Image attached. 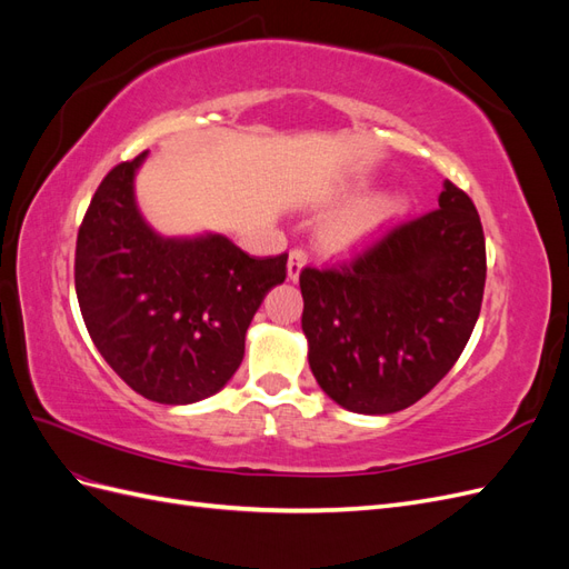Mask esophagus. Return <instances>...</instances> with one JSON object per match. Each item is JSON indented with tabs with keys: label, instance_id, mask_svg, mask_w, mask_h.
<instances>
[{
	"label": "esophagus",
	"instance_id": "obj_1",
	"mask_svg": "<svg viewBox=\"0 0 569 569\" xmlns=\"http://www.w3.org/2000/svg\"><path fill=\"white\" fill-rule=\"evenodd\" d=\"M308 263V253H306V249H301V247H297V249H291L289 251V261H287V272H289V280H299V272H301V268Z\"/></svg>",
	"mask_w": 569,
	"mask_h": 569
}]
</instances>
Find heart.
<instances>
[{
  "instance_id": "1",
  "label": "heart",
  "mask_w": 569,
  "mask_h": 569,
  "mask_svg": "<svg viewBox=\"0 0 569 569\" xmlns=\"http://www.w3.org/2000/svg\"><path fill=\"white\" fill-rule=\"evenodd\" d=\"M403 209L406 201L401 197H377L358 201L351 209L327 220L320 239L327 249L337 253L358 251L370 244L391 220L399 218Z\"/></svg>"
}]
</instances>
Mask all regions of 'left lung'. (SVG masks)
I'll return each mask as SVG.
<instances>
[{
  "label": "left lung",
  "mask_w": 569,
  "mask_h": 569,
  "mask_svg": "<svg viewBox=\"0 0 569 569\" xmlns=\"http://www.w3.org/2000/svg\"><path fill=\"white\" fill-rule=\"evenodd\" d=\"M485 282L479 213L446 180L439 209L399 222L351 261L301 270V327L318 385L366 416L420 401L460 358Z\"/></svg>",
  "instance_id": "left-lung-1"
}]
</instances>
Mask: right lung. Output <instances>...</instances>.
Returning a JSON list of instances; mask_svg holds the SVG:
<instances>
[{
	"label": "right lung",
	"mask_w": 569,
	"mask_h": 569,
	"mask_svg": "<svg viewBox=\"0 0 569 569\" xmlns=\"http://www.w3.org/2000/svg\"><path fill=\"white\" fill-rule=\"evenodd\" d=\"M147 151L101 180L76 244L84 327L113 372L144 399L182 406L213 396L244 358V337L287 253L249 256L222 234L168 239L134 203Z\"/></svg>",
	"instance_id": "add662e5"
}]
</instances>
